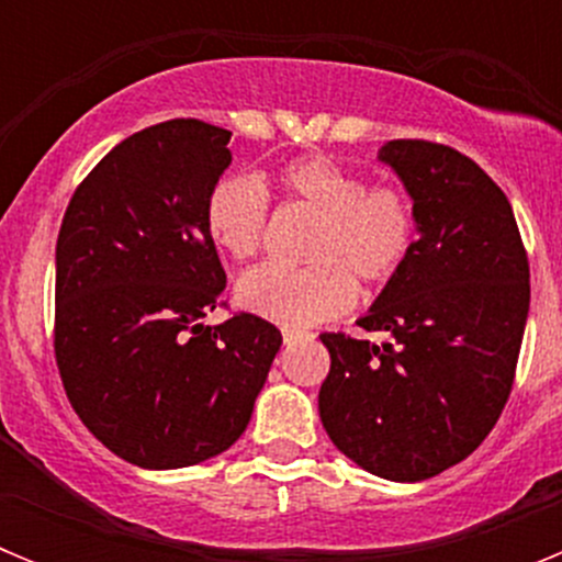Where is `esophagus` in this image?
Here are the masks:
<instances>
[{
  "instance_id": "esophagus-1",
  "label": "esophagus",
  "mask_w": 562,
  "mask_h": 562,
  "mask_svg": "<svg viewBox=\"0 0 562 562\" xmlns=\"http://www.w3.org/2000/svg\"><path fill=\"white\" fill-rule=\"evenodd\" d=\"M281 335H284V342L290 346V342H295L297 337H304V331L292 329V326H284V329H281Z\"/></svg>"
}]
</instances>
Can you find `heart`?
I'll list each match as a JSON object with an SVG mask.
<instances>
[{
    "label": "heart",
    "mask_w": 562,
    "mask_h": 562,
    "mask_svg": "<svg viewBox=\"0 0 562 562\" xmlns=\"http://www.w3.org/2000/svg\"><path fill=\"white\" fill-rule=\"evenodd\" d=\"M278 182L290 200L317 211L306 245L312 265H265L241 276L236 301L247 312L284 326H312L351 310L355 278L382 284L408 261L416 216L408 193L396 186H366L355 168L310 154L281 168ZM270 193L256 173H227L211 188L205 227L213 245L247 261L265 245Z\"/></svg>",
    "instance_id": "obj_1"
}]
</instances>
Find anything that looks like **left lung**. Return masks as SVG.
Instances as JSON below:
<instances>
[{
  "label": "left lung",
  "instance_id": "obj_1",
  "mask_svg": "<svg viewBox=\"0 0 562 562\" xmlns=\"http://www.w3.org/2000/svg\"><path fill=\"white\" fill-rule=\"evenodd\" d=\"M380 160L411 193L419 238L357 321L385 340L321 335L331 369L317 411L335 448L362 470L425 481L473 453L509 400L529 258L506 193L470 157L391 140Z\"/></svg>",
  "mask_w": 562,
  "mask_h": 562
}]
</instances>
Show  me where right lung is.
Masks as SVG:
<instances>
[{
  "mask_svg": "<svg viewBox=\"0 0 562 562\" xmlns=\"http://www.w3.org/2000/svg\"><path fill=\"white\" fill-rule=\"evenodd\" d=\"M227 143V128L193 117L132 134L76 188L58 231L64 391L89 434L146 470L225 453L281 349L250 312L202 324L227 281L205 227Z\"/></svg>",
  "mask_w": 562,
  "mask_h": 562,
  "instance_id": "add662e5",
  "label": "right lung"
}]
</instances>
